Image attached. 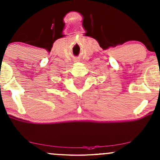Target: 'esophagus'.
I'll return each instance as SVG.
<instances>
[{
  "label": "esophagus",
  "mask_w": 160,
  "mask_h": 160,
  "mask_svg": "<svg viewBox=\"0 0 160 160\" xmlns=\"http://www.w3.org/2000/svg\"><path fill=\"white\" fill-rule=\"evenodd\" d=\"M79 62V61H78H78H75V62Z\"/></svg>",
  "instance_id": "1"
}]
</instances>
